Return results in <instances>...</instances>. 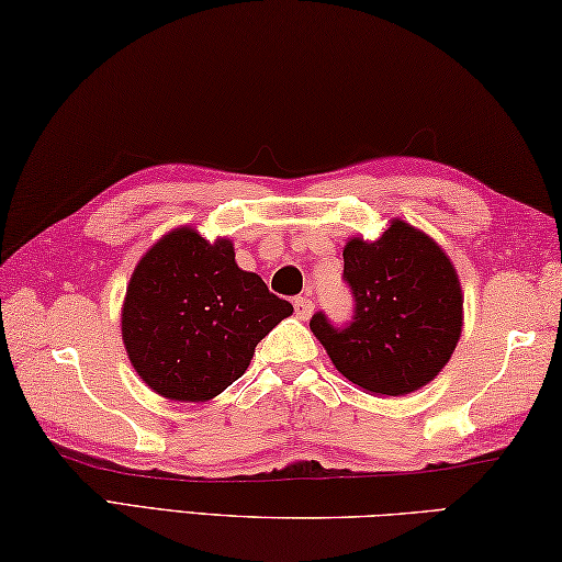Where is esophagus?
<instances>
[{
  "label": "esophagus",
  "mask_w": 562,
  "mask_h": 562,
  "mask_svg": "<svg viewBox=\"0 0 562 562\" xmlns=\"http://www.w3.org/2000/svg\"><path fill=\"white\" fill-rule=\"evenodd\" d=\"M312 312H314V304H312L310 297H297V300H294V314H297L300 319H310Z\"/></svg>",
  "instance_id": "obj_1"
}]
</instances>
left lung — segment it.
Returning a JSON list of instances; mask_svg holds the SVG:
<instances>
[{"mask_svg":"<svg viewBox=\"0 0 562 562\" xmlns=\"http://www.w3.org/2000/svg\"><path fill=\"white\" fill-rule=\"evenodd\" d=\"M353 322L334 326L316 312L310 329L336 371L366 393L407 395L445 369L462 336V288L445 250L393 218L379 240L344 246Z\"/></svg>","mask_w":562,"mask_h":562,"instance_id":"1","label":"left lung"}]
</instances>
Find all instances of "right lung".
Returning <instances> with one entry per match:
<instances>
[{"label":"right lung","mask_w":562,"mask_h":562,"mask_svg":"<svg viewBox=\"0 0 562 562\" xmlns=\"http://www.w3.org/2000/svg\"><path fill=\"white\" fill-rule=\"evenodd\" d=\"M292 314L260 274L238 268L228 238L189 226L151 246L122 304V341L139 379L167 401L203 403L238 381L255 346Z\"/></svg>","instance_id":"right-lung-1"}]
</instances>
